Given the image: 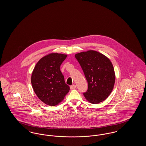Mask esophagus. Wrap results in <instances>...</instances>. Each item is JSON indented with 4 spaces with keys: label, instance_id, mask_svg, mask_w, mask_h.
<instances>
[{
    "label": "esophagus",
    "instance_id": "obj_1",
    "mask_svg": "<svg viewBox=\"0 0 146 146\" xmlns=\"http://www.w3.org/2000/svg\"><path fill=\"white\" fill-rule=\"evenodd\" d=\"M76 85H71L70 86V89H71V90H73V89H76Z\"/></svg>",
    "mask_w": 146,
    "mask_h": 146
}]
</instances>
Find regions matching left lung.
Segmentation results:
<instances>
[{"instance_id": "1", "label": "left lung", "mask_w": 146, "mask_h": 146, "mask_svg": "<svg viewBox=\"0 0 146 146\" xmlns=\"http://www.w3.org/2000/svg\"><path fill=\"white\" fill-rule=\"evenodd\" d=\"M75 57L88 83L84 97L92 104L103 102L111 94L115 83V75L111 60L95 50L81 52Z\"/></svg>"}]
</instances>
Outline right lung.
Listing matches in <instances>:
<instances>
[{"label": "right lung", "instance_id": "add662e5", "mask_svg": "<svg viewBox=\"0 0 146 146\" xmlns=\"http://www.w3.org/2000/svg\"><path fill=\"white\" fill-rule=\"evenodd\" d=\"M67 55L51 53L40 58L31 76L32 88L45 104L55 106L61 103L70 91L64 82L60 66Z\"/></svg>", "mask_w": 146, "mask_h": 146}]
</instances>
